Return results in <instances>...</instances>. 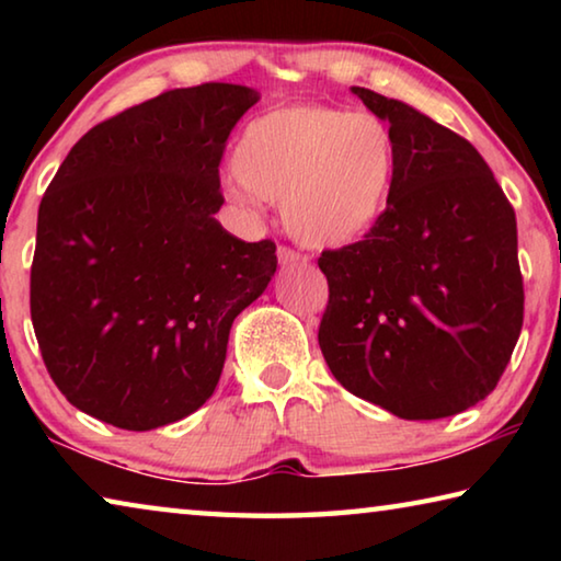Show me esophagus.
Returning a JSON list of instances; mask_svg holds the SVG:
<instances>
[{"label": "esophagus", "mask_w": 561, "mask_h": 561, "mask_svg": "<svg viewBox=\"0 0 561 561\" xmlns=\"http://www.w3.org/2000/svg\"><path fill=\"white\" fill-rule=\"evenodd\" d=\"M277 257H279L282 267H291V264H307V262H309L307 254L291 250V247H287V244H279Z\"/></svg>", "instance_id": "1"}]
</instances>
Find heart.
Instances as JSON below:
<instances>
[{"label": "heart", "instance_id": "b5f03b06", "mask_svg": "<svg viewBox=\"0 0 561 561\" xmlns=\"http://www.w3.org/2000/svg\"><path fill=\"white\" fill-rule=\"evenodd\" d=\"M225 183L240 207L282 201L287 230L309 247H344L381 222L398 173V144L371 113L282 106L254 118Z\"/></svg>", "mask_w": 561, "mask_h": 561}]
</instances>
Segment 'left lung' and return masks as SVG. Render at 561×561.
Returning <instances> with one entry per match:
<instances>
[{"mask_svg": "<svg viewBox=\"0 0 561 561\" xmlns=\"http://www.w3.org/2000/svg\"><path fill=\"white\" fill-rule=\"evenodd\" d=\"M398 144L391 203L364 240L324 250L319 346L336 381L405 421L488 398L525 317L517 220L470 140L396 99L351 89Z\"/></svg>", "mask_w": 561, "mask_h": 561, "instance_id": "left-lung-1", "label": "left lung"}]
</instances>
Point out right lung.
<instances>
[{
    "label": "right lung",
    "instance_id": "add662e5",
    "mask_svg": "<svg viewBox=\"0 0 561 561\" xmlns=\"http://www.w3.org/2000/svg\"><path fill=\"white\" fill-rule=\"evenodd\" d=\"M260 93L165 91L93 126L36 220L32 324L66 401L123 431L197 411L220 381L234 317L277 272L272 240L215 220L227 138Z\"/></svg>",
    "mask_w": 561,
    "mask_h": 561
}]
</instances>
